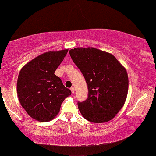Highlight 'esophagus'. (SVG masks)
Instances as JSON below:
<instances>
[{"mask_svg": "<svg viewBox=\"0 0 156 156\" xmlns=\"http://www.w3.org/2000/svg\"><path fill=\"white\" fill-rule=\"evenodd\" d=\"M70 90H71L72 94H74V92H75V88H74V87H71V88H70Z\"/></svg>", "mask_w": 156, "mask_h": 156, "instance_id": "esophagus-1", "label": "esophagus"}]
</instances>
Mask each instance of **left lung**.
<instances>
[{"instance_id": "left-lung-1", "label": "left lung", "mask_w": 156, "mask_h": 156, "mask_svg": "<svg viewBox=\"0 0 156 156\" xmlns=\"http://www.w3.org/2000/svg\"><path fill=\"white\" fill-rule=\"evenodd\" d=\"M69 53L88 86V98L78 103L83 117L94 123L112 119L127 98L126 69L113 55L94 47L74 48Z\"/></svg>"}]
</instances>
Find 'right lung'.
Instances as JSON below:
<instances>
[{
    "instance_id": "right-lung-1",
    "label": "right lung",
    "mask_w": 156,
    "mask_h": 156,
    "mask_svg": "<svg viewBox=\"0 0 156 156\" xmlns=\"http://www.w3.org/2000/svg\"><path fill=\"white\" fill-rule=\"evenodd\" d=\"M68 50L47 52L27 63L19 72L17 95L27 114L37 121L54 119L71 91L55 74Z\"/></svg>"
}]
</instances>
